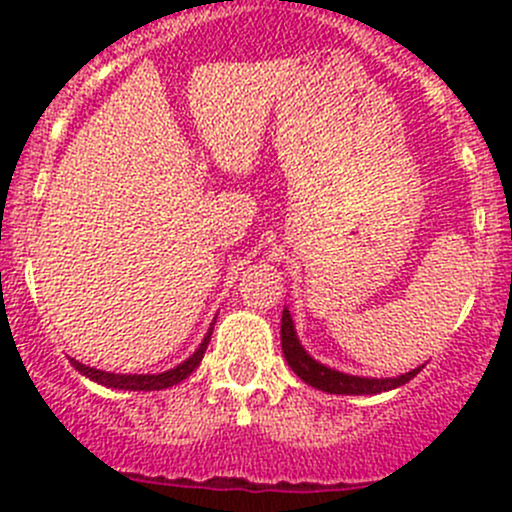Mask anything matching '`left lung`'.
<instances>
[{"label":"left lung","mask_w":512,"mask_h":512,"mask_svg":"<svg viewBox=\"0 0 512 512\" xmlns=\"http://www.w3.org/2000/svg\"><path fill=\"white\" fill-rule=\"evenodd\" d=\"M282 352H285L287 364L292 366L294 374L304 381V384L314 386L319 391H327V394H347V396H364V394H381V391H391L404 386L406 381H411L423 366H416L414 371H406V374L394 376V379H369V376H354L344 374V371L329 369V366L319 364L317 359L307 354V349L302 347V342L297 339V329H294L292 314L289 309L282 312Z\"/></svg>","instance_id":"obj_1"}]
</instances>
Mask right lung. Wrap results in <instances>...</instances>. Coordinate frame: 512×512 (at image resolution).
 <instances>
[{
  "label": "right lung",
  "instance_id": "add662e5",
  "mask_svg": "<svg viewBox=\"0 0 512 512\" xmlns=\"http://www.w3.org/2000/svg\"><path fill=\"white\" fill-rule=\"evenodd\" d=\"M213 324H210L208 334H205V339L200 342V347L195 349V352L190 354L188 359L183 361V364L173 366V369H168V371H160V374H111V371L94 369V366H86V364H81V361H76V359H71V364H74V369L79 371V374H84L86 379L96 381V384L106 386V389H123V391H160V389H168V386H175V384H180L183 379H188V376L193 374L195 369H198V364L203 361L205 349H208L210 334H213Z\"/></svg>",
  "mask_w": 512,
  "mask_h": 512
}]
</instances>
